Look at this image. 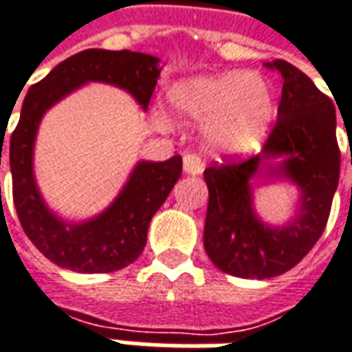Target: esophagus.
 <instances>
[{
  "instance_id": "1",
  "label": "esophagus",
  "mask_w": 352,
  "mask_h": 352,
  "mask_svg": "<svg viewBox=\"0 0 352 352\" xmlns=\"http://www.w3.org/2000/svg\"><path fill=\"white\" fill-rule=\"evenodd\" d=\"M183 169H185V173H188V175L202 173V162H200V157L196 156V154H185V157H183Z\"/></svg>"
}]
</instances>
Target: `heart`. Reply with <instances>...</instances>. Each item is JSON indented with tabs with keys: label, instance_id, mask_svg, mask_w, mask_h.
I'll return each mask as SVG.
<instances>
[{
	"label": "heart",
	"instance_id": "b5f03b06",
	"mask_svg": "<svg viewBox=\"0 0 352 352\" xmlns=\"http://www.w3.org/2000/svg\"><path fill=\"white\" fill-rule=\"evenodd\" d=\"M169 102L181 117L208 121V144L229 156L254 152L274 119L272 88L256 73L186 78L173 86Z\"/></svg>",
	"mask_w": 352,
	"mask_h": 352
}]
</instances>
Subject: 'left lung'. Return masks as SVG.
Returning <instances> with one entry per match:
<instances>
[{
    "instance_id": "obj_1",
    "label": "left lung",
    "mask_w": 352,
    "mask_h": 352,
    "mask_svg": "<svg viewBox=\"0 0 352 352\" xmlns=\"http://www.w3.org/2000/svg\"><path fill=\"white\" fill-rule=\"evenodd\" d=\"M267 67L283 76L277 121L262 152L252 157L226 156L204 169L208 212L204 248L214 266L229 276L270 279L295 267L326 229L339 183L341 152L336 136V106L295 65L276 59ZM283 155L276 173L303 190L301 210L285 228L262 224L252 210L248 181L270 159Z\"/></svg>"
}]
</instances>
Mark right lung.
<instances>
[{
  "mask_svg": "<svg viewBox=\"0 0 352 352\" xmlns=\"http://www.w3.org/2000/svg\"><path fill=\"white\" fill-rule=\"evenodd\" d=\"M157 76L156 57L129 50H85L28 88L9 142L13 202L26 236L59 267L80 274H109L133 264L144 250L150 219L183 173V157L140 162L104 214L78 226L65 223L45 208L32 175V148L40 119L63 96L90 80L125 88L146 109Z\"/></svg>",
  "mask_w": 352,
  "mask_h": 352,
  "instance_id": "1",
  "label": "right lung"
}]
</instances>
